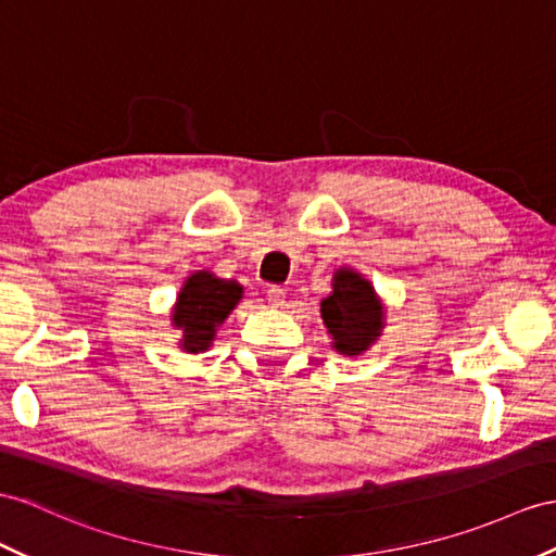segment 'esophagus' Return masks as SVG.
<instances>
[{
    "instance_id": "esophagus-1",
    "label": "esophagus",
    "mask_w": 556,
    "mask_h": 556,
    "mask_svg": "<svg viewBox=\"0 0 556 556\" xmlns=\"http://www.w3.org/2000/svg\"><path fill=\"white\" fill-rule=\"evenodd\" d=\"M266 296H268V302L274 304V306H280L282 304V300H286V290H280V288H276V286H270L268 290H266Z\"/></svg>"
}]
</instances>
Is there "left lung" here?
Masks as SVG:
<instances>
[{"label": "left lung", "mask_w": 556, "mask_h": 556, "mask_svg": "<svg viewBox=\"0 0 556 556\" xmlns=\"http://www.w3.org/2000/svg\"><path fill=\"white\" fill-rule=\"evenodd\" d=\"M325 328L332 334V346L344 356L368 351L384 328V308L370 280L351 268H337L332 294L320 302Z\"/></svg>", "instance_id": "obj_1"}]
</instances>
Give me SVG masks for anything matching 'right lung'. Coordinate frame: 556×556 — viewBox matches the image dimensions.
<instances>
[{"mask_svg":"<svg viewBox=\"0 0 556 556\" xmlns=\"http://www.w3.org/2000/svg\"><path fill=\"white\" fill-rule=\"evenodd\" d=\"M240 296L242 288L236 280H222L210 270H198L186 278L172 314L174 328L184 332L181 349L188 354L205 351L214 340L216 328L236 308Z\"/></svg>","mask_w":556,"mask_h":556,"instance_id":"obj_1","label":"right lung"}]
</instances>
